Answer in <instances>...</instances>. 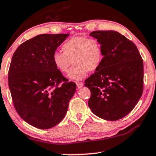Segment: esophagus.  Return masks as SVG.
I'll use <instances>...</instances> for the list:
<instances>
[{
    "instance_id": "obj_1",
    "label": "esophagus",
    "mask_w": 156,
    "mask_h": 156,
    "mask_svg": "<svg viewBox=\"0 0 156 156\" xmlns=\"http://www.w3.org/2000/svg\"><path fill=\"white\" fill-rule=\"evenodd\" d=\"M76 85H77V87H78V88H80L81 87H83V83L81 82H78V83H76Z\"/></svg>"
}]
</instances>
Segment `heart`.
I'll return each mask as SVG.
<instances>
[{
	"instance_id": "1",
	"label": "heart",
	"mask_w": 156,
	"mask_h": 156,
	"mask_svg": "<svg viewBox=\"0 0 156 156\" xmlns=\"http://www.w3.org/2000/svg\"><path fill=\"white\" fill-rule=\"evenodd\" d=\"M62 52L56 51L52 55V62L62 73L68 71L72 62L74 65L69 70L68 78L79 80L99 68L104 58L103 47L95 38L83 36L73 37L62 45Z\"/></svg>"
}]
</instances>
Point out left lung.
Returning <instances> with one entry per match:
<instances>
[{
    "label": "left lung",
    "mask_w": 156,
    "mask_h": 156,
    "mask_svg": "<svg viewBox=\"0 0 156 156\" xmlns=\"http://www.w3.org/2000/svg\"><path fill=\"white\" fill-rule=\"evenodd\" d=\"M90 35L103 47L104 58L85 80L90 90L88 106L97 117L116 121L134 109L143 90V62L136 45L115 31H94Z\"/></svg>",
    "instance_id": "8db88e82"
}]
</instances>
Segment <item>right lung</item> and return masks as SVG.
<instances>
[{
    "label": "right lung",
    "mask_w": 156,
    "mask_h": 156,
    "mask_svg": "<svg viewBox=\"0 0 156 156\" xmlns=\"http://www.w3.org/2000/svg\"><path fill=\"white\" fill-rule=\"evenodd\" d=\"M69 34H39L13 53L9 86L19 116L38 129L53 127L68 111L76 84L69 82L52 62V55Z\"/></svg>",
    "instance_id": "obj_1"
}]
</instances>
